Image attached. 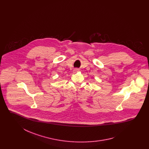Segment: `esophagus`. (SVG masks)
<instances>
[{
    "label": "esophagus",
    "mask_w": 149,
    "mask_h": 149,
    "mask_svg": "<svg viewBox=\"0 0 149 149\" xmlns=\"http://www.w3.org/2000/svg\"><path fill=\"white\" fill-rule=\"evenodd\" d=\"M79 71V69L78 68H75V69H74L73 72H74V73H76V72H78Z\"/></svg>",
    "instance_id": "obj_1"
}]
</instances>
